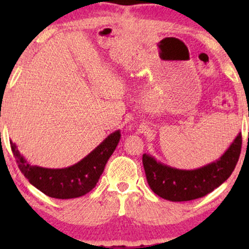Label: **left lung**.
<instances>
[{
	"label": "left lung",
	"mask_w": 249,
	"mask_h": 249,
	"mask_svg": "<svg viewBox=\"0 0 249 249\" xmlns=\"http://www.w3.org/2000/svg\"><path fill=\"white\" fill-rule=\"evenodd\" d=\"M241 149V134L215 161L198 169L183 170L160 162L151 154L142 155L146 179L156 195L170 202H187L213 192L236 168Z\"/></svg>",
	"instance_id": "8db88e82"
}]
</instances>
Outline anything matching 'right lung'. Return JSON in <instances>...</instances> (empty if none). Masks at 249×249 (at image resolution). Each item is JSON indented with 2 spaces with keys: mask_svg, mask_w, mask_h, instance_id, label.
<instances>
[{
  "mask_svg": "<svg viewBox=\"0 0 249 249\" xmlns=\"http://www.w3.org/2000/svg\"><path fill=\"white\" fill-rule=\"evenodd\" d=\"M120 137V130H115L83 160L62 169L32 165L18 151L15 142L10 141V145L20 171L34 187L52 198L70 199L86 195L96 186Z\"/></svg>",
  "mask_w": 249,
  "mask_h": 249,
  "instance_id": "obj_1",
  "label": "right lung"
}]
</instances>
